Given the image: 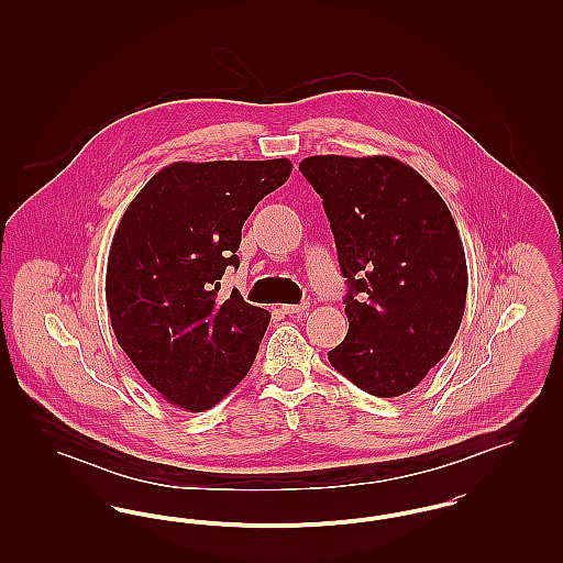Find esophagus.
Returning <instances> with one entry per match:
<instances>
[{"label": "esophagus", "instance_id": "1", "mask_svg": "<svg viewBox=\"0 0 563 563\" xmlns=\"http://www.w3.org/2000/svg\"><path fill=\"white\" fill-rule=\"evenodd\" d=\"M308 308H310V303H308V301H303V303H287V306H280L283 314H289V317L301 314V312H306Z\"/></svg>", "mask_w": 563, "mask_h": 563}]
</instances>
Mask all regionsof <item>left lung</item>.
I'll list each match as a JSON object with an SVG mask.
<instances>
[{"instance_id":"obj_1","label":"left lung","mask_w":563,"mask_h":563,"mask_svg":"<svg viewBox=\"0 0 563 563\" xmlns=\"http://www.w3.org/2000/svg\"><path fill=\"white\" fill-rule=\"evenodd\" d=\"M299 170L322 198L350 291L349 333L329 363L390 399L416 388L452 346L468 272L454 217L409 164L310 156Z\"/></svg>"}]
</instances>
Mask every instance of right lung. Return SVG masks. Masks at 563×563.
Returning a JSON list of instances; mask_svg holds the SVG:
<instances>
[{"mask_svg":"<svg viewBox=\"0 0 563 563\" xmlns=\"http://www.w3.org/2000/svg\"><path fill=\"white\" fill-rule=\"evenodd\" d=\"M294 170L276 161L173 162L122 214L109 246L106 297L120 349L162 399L205 411L249 374L269 312L234 289L242 225Z\"/></svg>","mask_w":563,"mask_h":563,"instance_id":"1","label":"right lung"}]
</instances>
